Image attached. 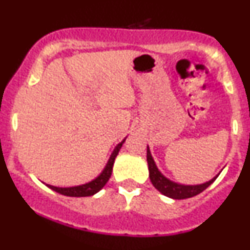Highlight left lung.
Returning a JSON list of instances; mask_svg holds the SVG:
<instances>
[{"label": "left lung", "instance_id": "obj_1", "mask_svg": "<svg viewBox=\"0 0 250 250\" xmlns=\"http://www.w3.org/2000/svg\"><path fill=\"white\" fill-rule=\"evenodd\" d=\"M147 165H148V172H150V180L152 185L163 193L167 197L174 198V200H185V198H191L193 196L198 195L202 191L206 190L209 185L214 183L218 175L209 180L208 183L201 184V185H180L170 181L169 179L166 178L162 173L158 170L157 166H156L155 161H153L152 156H151L150 150L147 147Z\"/></svg>", "mask_w": 250, "mask_h": 250}]
</instances>
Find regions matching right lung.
<instances>
[{"instance_id": "add662e5", "label": "right lung", "mask_w": 250, "mask_h": 250, "mask_svg": "<svg viewBox=\"0 0 250 250\" xmlns=\"http://www.w3.org/2000/svg\"><path fill=\"white\" fill-rule=\"evenodd\" d=\"M125 141V139L121 141V143L116 146L112 155L110 156V160L109 162H107L106 167L104 168V170H103L102 174H100L98 178H95L94 180L89 181V183L84 184V185L74 186V188H55V186H52V185H47V186L49 188H52L53 191H57V192L60 193V195L69 196V197H87V196H93L94 193L99 192V191L104 188L105 184L109 181L111 173H112V167H113V162H115V158L117 157L118 152H120L121 147H122Z\"/></svg>"}]
</instances>
